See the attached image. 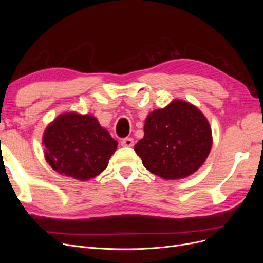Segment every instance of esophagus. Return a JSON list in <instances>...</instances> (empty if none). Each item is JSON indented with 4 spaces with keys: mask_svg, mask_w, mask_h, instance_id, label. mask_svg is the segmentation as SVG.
<instances>
[{
    "mask_svg": "<svg viewBox=\"0 0 263 263\" xmlns=\"http://www.w3.org/2000/svg\"><path fill=\"white\" fill-rule=\"evenodd\" d=\"M122 146H124V147H133L134 146V139L130 138V137L124 138L122 140Z\"/></svg>",
    "mask_w": 263,
    "mask_h": 263,
    "instance_id": "esophagus-1",
    "label": "esophagus"
}]
</instances>
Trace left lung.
I'll list each match as a JSON object with an SVG mask.
<instances>
[{
    "label": "left lung",
    "instance_id": "obj_1",
    "mask_svg": "<svg viewBox=\"0 0 263 263\" xmlns=\"http://www.w3.org/2000/svg\"><path fill=\"white\" fill-rule=\"evenodd\" d=\"M145 136L135 145L145 168L166 180L185 178L204 163L212 148V130L201 110L176 100L150 113Z\"/></svg>",
    "mask_w": 263,
    "mask_h": 263
}]
</instances>
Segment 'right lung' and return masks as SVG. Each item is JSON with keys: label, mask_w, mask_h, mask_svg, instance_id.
I'll use <instances>...</instances> for the list:
<instances>
[{"label": "right lung", "mask_w": 263, "mask_h": 263, "mask_svg": "<svg viewBox=\"0 0 263 263\" xmlns=\"http://www.w3.org/2000/svg\"><path fill=\"white\" fill-rule=\"evenodd\" d=\"M43 144L53 170L85 181L106 169L118 142L92 115L68 113L47 127Z\"/></svg>", "instance_id": "obj_1"}]
</instances>
